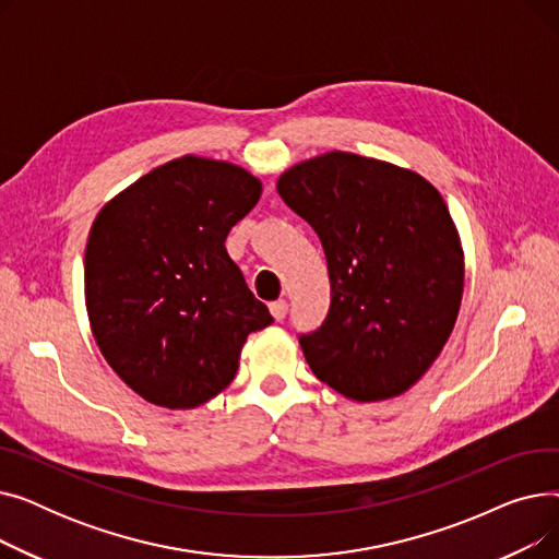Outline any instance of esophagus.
Wrapping results in <instances>:
<instances>
[{"label":"esophagus","instance_id":"esophagus-1","mask_svg":"<svg viewBox=\"0 0 559 559\" xmlns=\"http://www.w3.org/2000/svg\"><path fill=\"white\" fill-rule=\"evenodd\" d=\"M270 312L274 314V319L276 321H281L285 314H287V304L281 299V301H274V304H270Z\"/></svg>","mask_w":559,"mask_h":559}]
</instances>
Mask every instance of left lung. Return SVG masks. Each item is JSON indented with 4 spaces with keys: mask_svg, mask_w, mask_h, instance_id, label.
I'll return each mask as SVG.
<instances>
[{
    "mask_svg": "<svg viewBox=\"0 0 559 559\" xmlns=\"http://www.w3.org/2000/svg\"><path fill=\"white\" fill-rule=\"evenodd\" d=\"M276 188L329 262L331 310L299 337L312 373L360 403L407 392L462 304L464 253L442 194L413 169L348 152L289 167Z\"/></svg>",
    "mask_w": 559,
    "mask_h": 559,
    "instance_id": "1",
    "label": "left lung"
}]
</instances>
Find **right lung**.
I'll use <instances>...</instances> for the list:
<instances>
[{
	"instance_id": "1",
	"label": "right lung",
	"mask_w": 559,
	"mask_h": 559,
	"mask_svg": "<svg viewBox=\"0 0 559 559\" xmlns=\"http://www.w3.org/2000/svg\"><path fill=\"white\" fill-rule=\"evenodd\" d=\"M260 192L238 165L183 156L95 217L83 260L87 319L106 362L144 401H211L235 378L249 333L274 321L224 247Z\"/></svg>"
}]
</instances>
